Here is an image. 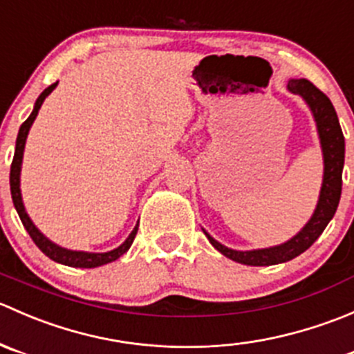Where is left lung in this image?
Here are the masks:
<instances>
[{
  "label": "left lung",
  "instance_id": "left-lung-1",
  "mask_svg": "<svg viewBox=\"0 0 354 354\" xmlns=\"http://www.w3.org/2000/svg\"><path fill=\"white\" fill-rule=\"evenodd\" d=\"M288 91L291 94L299 95L306 102L317 124V133H319L324 157V176L319 202H317V207L308 223L291 240L276 246H269V248L245 250V252L243 250L227 248V246L214 240L203 230L214 248L219 250L227 259L243 263V266H274V263L288 262V260L301 255L324 233L329 221L334 217L339 205V198H341L342 167H344V135H342L334 106H332L329 97L306 78H291L288 82Z\"/></svg>",
  "mask_w": 354,
  "mask_h": 354
}]
</instances>
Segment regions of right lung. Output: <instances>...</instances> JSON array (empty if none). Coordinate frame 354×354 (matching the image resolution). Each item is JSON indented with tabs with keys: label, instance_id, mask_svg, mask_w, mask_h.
Returning <instances> with one entry per match:
<instances>
[{
	"label": "right lung",
	"instance_id": "right-lung-1",
	"mask_svg": "<svg viewBox=\"0 0 354 354\" xmlns=\"http://www.w3.org/2000/svg\"><path fill=\"white\" fill-rule=\"evenodd\" d=\"M56 85H58V82L53 85H49L48 88H44V91H42V94L39 95L37 101H35L30 116H28L27 120L22 123V127H20L19 137H17V144H15V156H13L12 169H10V190H12L13 205H15L17 212H19L24 227L27 230V233L30 234V238L34 240V243L39 246V250H41L44 255H48L49 259L55 260V262L63 263V266H68V267L94 269V267H101V266H104V263L114 262V260H118L121 255H123V253H127L128 250H130V246L135 240V234H137V231H138V223H137V226L133 227V231L130 233V236H128L123 243L118 246V248L111 250V252L94 253V252H77V250H68V248H63V246L56 245L55 241H51L49 238H46L44 234L37 230V226L32 223V219L28 217L27 210H25L24 200H22V190H20V173H22L24 151H25V142H27L28 130H30L32 123H34L35 116H37V113H39V109H41L44 99L48 97L53 91H55Z\"/></svg>",
	"mask_w": 354,
	"mask_h": 354
}]
</instances>
